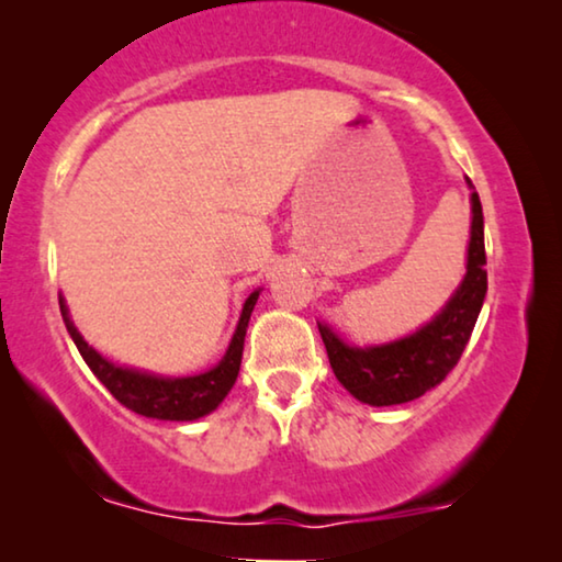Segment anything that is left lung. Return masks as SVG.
I'll use <instances>...</instances> for the list:
<instances>
[{
  "instance_id": "1",
  "label": "left lung",
  "mask_w": 562,
  "mask_h": 562,
  "mask_svg": "<svg viewBox=\"0 0 562 562\" xmlns=\"http://www.w3.org/2000/svg\"><path fill=\"white\" fill-rule=\"evenodd\" d=\"M471 183V181H468ZM473 222L468 245V271L445 304V310L404 340L379 345V348H350L333 329L319 325L322 342L327 348L329 366L337 381L358 402L371 406H391L419 398L437 386L458 366L486 299V248H483V210L479 191L471 194Z\"/></svg>"
}]
</instances>
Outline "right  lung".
<instances>
[{"mask_svg": "<svg viewBox=\"0 0 562 562\" xmlns=\"http://www.w3.org/2000/svg\"><path fill=\"white\" fill-rule=\"evenodd\" d=\"M256 302H258V291H252L248 302L243 306L233 342H229V348L225 352V358L220 360V366H214L212 371L206 373L187 375V379H160V375L140 373V371H133V368H120L110 363V360L99 356L94 348H89V345L83 342V337L76 333L74 322L68 319L64 299H60V314H64L66 329L68 335L74 337L81 358L87 360V366L94 371L97 379L104 383L106 391H110L122 406H127V409H133L135 414H143V417L191 422L217 409L222 398L227 396V391L233 389L237 373H240L245 329H248L250 312L252 306H256Z\"/></svg>", "mask_w": 562, "mask_h": 562, "instance_id": "1", "label": "right lung"}]
</instances>
